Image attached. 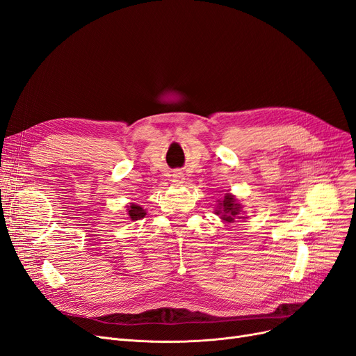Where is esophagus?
<instances>
[{
	"label": "esophagus",
	"mask_w": 356,
	"mask_h": 356,
	"mask_svg": "<svg viewBox=\"0 0 356 356\" xmlns=\"http://www.w3.org/2000/svg\"><path fill=\"white\" fill-rule=\"evenodd\" d=\"M183 180H185V176H183V173H180V171H175V173H173V181L175 183H183Z\"/></svg>",
	"instance_id": "obj_1"
}]
</instances>
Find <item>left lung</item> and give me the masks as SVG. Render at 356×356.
<instances>
[{
  "mask_svg": "<svg viewBox=\"0 0 356 356\" xmlns=\"http://www.w3.org/2000/svg\"><path fill=\"white\" fill-rule=\"evenodd\" d=\"M217 207H218V209H216V214L221 216L220 218L225 220L226 222H233L234 218L241 214V209H242V205L230 193H226L225 198L218 201ZM239 218H242V217H239Z\"/></svg>",
  "mask_w": 356,
  "mask_h": 356,
  "instance_id": "8db88e82",
  "label": "left lung"
}]
</instances>
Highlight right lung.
<instances>
[{"label": "right lung", "instance_id": "obj_1", "mask_svg": "<svg viewBox=\"0 0 356 356\" xmlns=\"http://www.w3.org/2000/svg\"><path fill=\"white\" fill-rule=\"evenodd\" d=\"M127 208H129V209H127V214H129V218H130L131 221L140 220V218H143L145 216H147V211H145V209H143L140 205L131 204V205L127 207Z\"/></svg>", "mask_w": 356, "mask_h": 356}]
</instances>
